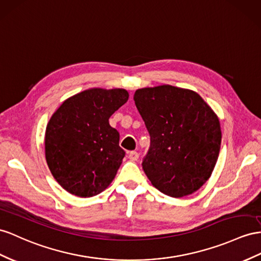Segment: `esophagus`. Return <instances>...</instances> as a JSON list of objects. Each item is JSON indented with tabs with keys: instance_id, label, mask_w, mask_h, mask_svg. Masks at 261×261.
Listing matches in <instances>:
<instances>
[{
	"instance_id": "1",
	"label": "esophagus",
	"mask_w": 261,
	"mask_h": 261,
	"mask_svg": "<svg viewBox=\"0 0 261 261\" xmlns=\"http://www.w3.org/2000/svg\"><path fill=\"white\" fill-rule=\"evenodd\" d=\"M129 159L131 160V161H137V160L139 159V153L136 151H131L129 153Z\"/></svg>"
}]
</instances>
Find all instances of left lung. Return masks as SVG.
Wrapping results in <instances>:
<instances>
[{
  "instance_id": "obj_1",
  "label": "left lung",
  "mask_w": 261,
  "mask_h": 261,
  "mask_svg": "<svg viewBox=\"0 0 261 261\" xmlns=\"http://www.w3.org/2000/svg\"><path fill=\"white\" fill-rule=\"evenodd\" d=\"M135 102L151 136L143 171L163 194H193L212 175L222 130L217 115L197 92L171 85L135 92Z\"/></svg>"
}]
</instances>
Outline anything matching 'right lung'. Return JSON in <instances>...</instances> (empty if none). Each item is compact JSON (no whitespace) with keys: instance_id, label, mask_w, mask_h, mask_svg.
Here are the masks:
<instances>
[{"instance_id":"obj_1","label":"right lung","mask_w":261,"mask_h":261,"mask_svg":"<svg viewBox=\"0 0 261 261\" xmlns=\"http://www.w3.org/2000/svg\"><path fill=\"white\" fill-rule=\"evenodd\" d=\"M122 88L78 92L53 113L45 131V158L53 176L70 194L91 197L116 177L125 152L109 118L123 106Z\"/></svg>"}]
</instances>
